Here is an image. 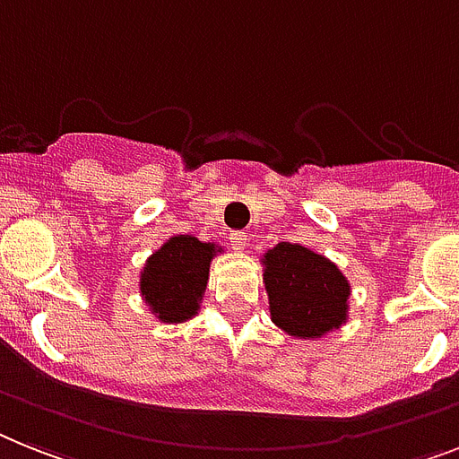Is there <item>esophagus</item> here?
I'll list each match as a JSON object with an SVG mask.
<instances>
[{"label": "esophagus", "instance_id": "esophagus-1", "mask_svg": "<svg viewBox=\"0 0 459 459\" xmlns=\"http://www.w3.org/2000/svg\"><path fill=\"white\" fill-rule=\"evenodd\" d=\"M230 244L234 251H244L246 248V232H232L230 234Z\"/></svg>", "mask_w": 459, "mask_h": 459}]
</instances>
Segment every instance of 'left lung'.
Returning <instances> with one entry per match:
<instances>
[{
    "mask_svg": "<svg viewBox=\"0 0 459 459\" xmlns=\"http://www.w3.org/2000/svg\"><path fill=\"white\" fill-rule=\"evenodd\" d=\"M263 283L276 328L298 340H316L350 319L351 283L338 264L300 244L279 241L264 251Z\"/></svg>",
    "mask_w": 459,
    "mask_h": 459,
    "instance_id": "left-lung-1",
    "label": "left lung"
}]
</instances>
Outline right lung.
I'll return each mask as SVG.
<instances>
[{
  "label": "right lung",
  "instance_id": "obj_1",
  "mask_svg": "<svg viewBox=\"0 0 459 459\" xmlns=\"http://www.w3.org/2000/svg\"><path fill=\"white\" fill-rule=\"evenodd\" d=\"M225 253L215 241L173 234L145 260L138 290L147 309L161 324H185L202 309L211 263Z\"/></svg>",
  "mask_w": 459,
  "mask_h": 459
}]
</instances>
